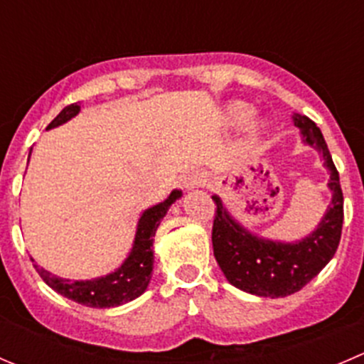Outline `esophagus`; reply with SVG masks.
Instances as JSON below:
<instances>
[{"instance_id":"34e87169","label":"esophagus","mask_w":364,"mask_h":364,"mask_svg":"<svg viewBox=\"0 0 364 364\" xmlns=\"http://www.w3.org/2000/svg\"><path fill=\"white\" fill-rule=\"evenodd\" d=\"M204 183V174L199 171H190L183 176V186L185 188H196Z\"/></svg>"}]
</instances>
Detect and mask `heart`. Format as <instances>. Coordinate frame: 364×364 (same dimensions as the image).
<instances>
[{"mask_svg":"<svg viewBox=\"0 0 364 364\" xmlns=\"http://www.w3.org/2000/svg\"><path fill=\"white\" fill-rule=\"evenodd\" d=\"M253 116H255V111H253L252 105L243 104V102H236L225 112L227 123L232 124V127H243V124L250 123Z\"/></svg>","mask_w":364,"mask_h":364,"instance_id":"b5f03b06","label":"heart"}]
</instances>
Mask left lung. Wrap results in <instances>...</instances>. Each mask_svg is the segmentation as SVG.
<instances>
[{
	"mask_svg": "<svg viewBox=\"0 0 364 364\" xmlns=\"http://www.w3.org/2000/svg\"><path fill=\"white\" fill-rule=\"evenodd\" d=\"M294 124L303 134V141L321 151L324 165L331 172V205L310 236L297 243L260 240L234 222L222 200L213 196L216 211L211 241L216 262L234 287L255 296L285 297L301 291L333 259L341 237L343 193L331 153L322 132L310 117L294 114Z\"/></svg>",
	"mask_w": 364,
	"mask_h": 364,
	"instance_id": "obj_1",
	"label": "left lung"
}]
</instances>
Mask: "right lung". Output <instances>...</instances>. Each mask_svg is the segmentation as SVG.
Wrapping results in <instances>:
<instances>
[{
  "instance_id": "add662e5",
  "label": "right lung",
  "mask_w": 364,
  "mask_h": 364,
  "mask_svg": "<svg viewBox=\"0 0 364 364\" xmlns=\"http://www.w3.org/2000/svg\"><path fill=\"white\" fill-rule=\"evenodd\" d=\"M80 111L79 104L67 105L47 128H54L58 124H63L70 117L75 116ZM31 155V151H29ZM29 161V159H28ZM181 197L179 190L168 196L164 203L153 205V208L146 209L142 213L141 220H139L137 232H135L134 247H132L128 259L121 264L119 269L107 277L95 278V280L86 282H70L65 278L54 277L53 273L46 271L43 267H38L35 264V269L42 277V280L49 285L53 291L58 294L68 297V299L75 301V303L84 304V306L91 308H111L119 306V304L128 303V301L135 299L148 289L149 280H151L153 271V237H155L156 229L160 225V220L164 218L167 209L171 208L176 199ZM33 262V259H31Z\"/></svg>"
}]
</instances>
